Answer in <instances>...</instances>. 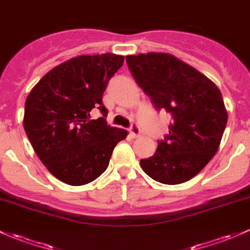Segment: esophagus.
<instances>
[{"mask_svg": "<svg viewBox=\"0 0 250 250\" xmlns=\"http://www.w3.org/2000/svg\"><path fill=\"white\" fill-rule=\"evenodd\" d=\"M130 133H131V136H132V137H138L139 135H141V128H139L138 124L133 123V124L131 125Z\"/></svg>", "mask_w": 250, "mask_h": 250, "instance_id": "1", "label": "esophagus"}]
</instances>
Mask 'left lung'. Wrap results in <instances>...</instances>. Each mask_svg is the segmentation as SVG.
<instances>
[{
	"mask_svg": "<svg viewBox=\"0 0 250 250\" xmlns=\"http://www.w3.org/2000/svg\"><path fill=\"white\" fill-rule=\"evenodd\" d=\"M128 69L155 108L171 114L169 133L156 152L141 160L155 181L178 185L210 162L228 122L222 93L205 75L168 53L127 56Z\"/></svg>",
	"mask_w": 250,
	"mask_h": 250,
	"instance_id": "left-lung-1",
	"label": "left lung"
}]
</instances>
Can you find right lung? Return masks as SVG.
Masks as SVG:
<instances>
[{"mask_svg":"<svg viewBox=\"0 0 250 250\" xmlns=\"http://www.w3.org/2000/svg\"><path fill=\"white\" fill-rule=\"evenodd\" d=\"M123 56H80L47 72L26 99L23 127L34 151L52 175L71 186L98 179L114 146L126 138L107 125L103 95L122 68ZM103 117L93 120V111Z\"/></svg>","mask_w":250,"mask_h":250,"instance_id":"right-lung-1","label":"right lung"}]
</instances>
